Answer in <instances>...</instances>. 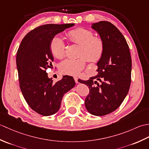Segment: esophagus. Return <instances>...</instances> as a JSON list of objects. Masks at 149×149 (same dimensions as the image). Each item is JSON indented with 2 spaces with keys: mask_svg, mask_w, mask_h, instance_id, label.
I'll use <instances>...</instances> for the list:
<instances>
[{
  "mask_svg": "<svg viewBox=\"0 0 149 149\" xmlns=\"http://www.w3.org/2000/svg\"><path fill=\"white\" fill-rule=\"evenodd\" d=\"M74 79L75 83H78V78L77 77H74Z\"/></svg>",
  "mask_w": 149,
  "mask_h": 149,
  "instance_id": "1",
  "label": "esophagus"
}]
</instances>
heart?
I'll use <instances>...</instances> for the list:
<instances>
[{
	"mask_svg": "<svg viewBox=\"0 0 149 149\" xmlns=\"http://www.w3.org/2000/svg\"><path fill=\"white\" fill-rule=\"evenodd\" d=\"M67 36L73 43L80 44L81 47L79 56H83L88 61L96 63L102 57L104 51V42L100 37L93 36L92 31L85 28H76L69 31ZM52 54L58 59H62L65 55L66 45L61 36L53 37L50 44ZM86 65V59L83 57L68 58L61 62L60 71L63 74L77 75Z\"/></svg>",
	"mask_w": 149,
	"mask_h": 149,
	"instance_id": "1",
	"label": "heart"
}]
</instances>
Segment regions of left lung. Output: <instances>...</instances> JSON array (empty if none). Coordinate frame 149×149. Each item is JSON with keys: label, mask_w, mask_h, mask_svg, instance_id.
Instances as JSON below:
<instances>
[{"label": "left lung", "mask_w": 149, "mask_h": 149, "mask_svg": "<svg viewBox=\"0 0 149 149\" xmlns=\"http://www.w3.org/2000/svg\"><path fill=\"white\" fill-rule=\"evenodd\" d=\"M91 27L104 41V51L97 64L98 74L88 81H78L90 89L84 101L88 111L93 115L104 116L118 108L127 95L132 61L125 38L113 24L100 21L93 24Z\"/></svg>", "instance_id": "left-lung-1"}]
</instances>
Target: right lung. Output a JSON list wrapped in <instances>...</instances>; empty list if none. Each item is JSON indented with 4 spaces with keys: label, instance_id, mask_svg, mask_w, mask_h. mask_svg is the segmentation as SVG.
<instances>
[{
    "label": "right lung",
    "instance_id": "add662e5",
    "mask_svg": "<svg viewBox=\"0 0 149 149\" xmlns=\"http://www.w3.org/2000/svg\"><path fill=\"white\" fill-rule=\"evenodd\" d=\"M74 24H46L28 33L17 54L20 88L31 109L40 115L50 116L60 108L62 98L75 85L74 78L64 75L53 83L46 70L52 68L54 58L50 49L53 37Z\"/></svg>",
    "mask_w": 149,
    "mask_h": 149
}]
</instances>
